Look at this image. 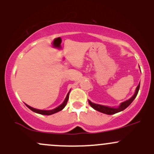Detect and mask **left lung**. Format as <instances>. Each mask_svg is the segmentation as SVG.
Here are the masks:
<instances>
[{
	"mask_svg": "<svg viewBox=\"0 0 154 154\" xmlns=\"http://www.w3.org/2000/svg\"><path fill=\"white\" fill-rule=\"evenodd\" d=\"M140 83L139 84L138 86L137 87V89H136V92L134 94V96H133L131 99H129L128 100H127V101L123 102L122 103H121V105L118 107V108H110V107L95 104V103H91L90 100H88V103H89L90 106H91L94 109L97 110V111H100V112L101 113H103V114H108V115H112V114H116V113L120 112V111H123V110L125 109L127 107L130 106L131 103L134 101V100L136 98V97H137V94H138L139 89H140Z\"/></svg>",
	"mask_w": 154,
	"mask_h": 154,
	"instance_id": "left-lung-1",
	"label": "left lung"
}]
</instances>
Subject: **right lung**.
Instances as JSON below:
<instances>
[{
	"label": "right lung",
	"instance_id": "obj_1",
	"mask_svg": "<svg viewBox=\"0 0 154 154\" xmlns=\"http://www.w3.org/2000/svg\"><path fill=\"white\" fill-rule=\"evenodd\" d=\"M69 93H68L67 96H66V99H65L63 103L62 104L60 105V106H58L57 108H54V109H53V110H51V111H43V110L35 109V108H32V107H30L29 106H28V105H26V106L28 107V108H29L30 110H32V111H34V112H35V113H38V114H43V115H51V114H55V113L58 112V111H61V110L63 109V108H65V106H66V103H67L68 100H69Z\"/></svg>",
	"mask_w": 154,
	"mask_h": 154
}]
</instances>
